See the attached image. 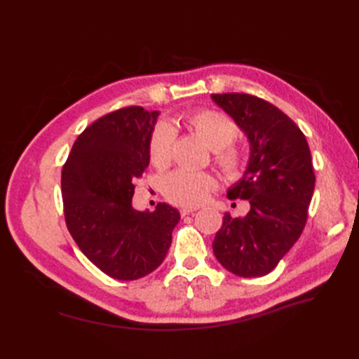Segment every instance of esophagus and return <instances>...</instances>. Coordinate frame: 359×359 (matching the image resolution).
<instances>
[{
  "mask_svg": "<svg viewBox=\"0 0 359 359\" xmlns=\"http://www.w3.org/2000/svg\"><path fill=\"white\" fill-rule=\"evenodd\" d=\"M196 211H198L196 208H181L180 214H181L182 217H186V215H189V214H193V212H196Z\"/></svg>",
  "mask_w": 359,
  "mask_h": 359,
  "instance_id": "1",
  "label": "esophagus"
}]
</instances>
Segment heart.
Returning <instances> with one entry per match:
<instances>
[{
	"instance_id": "1",
	"label": "heart",
	"mask_w": 359,
	"mask_h": 359,
	"mask_svg": "<svg viewBox=\"0 0 359 359\" xmlns=\"http://www.w3.org/2000/svg\"><path fill=\"white\" fill-rule=\"evenodd\" d=\"M187 124L205 145L212 149L214 163L229 180L244 175L248 165L245 149L233 140L240 135V127L227 115L214 109H199L187 115ZM175 133L169 124L154 127L148 142L149 161L156 169H166L172 161ZM214 177L210 173L175 170L165 180V196L177 205L196 206L206 201L214 189Z\"/></svg>"
}]
</instances>
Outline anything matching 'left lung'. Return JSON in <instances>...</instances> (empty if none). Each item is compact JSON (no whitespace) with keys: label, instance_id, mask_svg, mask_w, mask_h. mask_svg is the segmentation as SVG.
<instances>
[{"label":"left lung","instance_id":"obj_1","mask_svg":"<svg viewBox=\"0 0 359 359\" xmlns=\"http://www.w3.org/2000/svg\"><path fill=\"white\" fill-rule=\"evenodd\" d=\"M250 142L244 177L227 190L231 199L248 201L244 217L226 212L215 233L217 260L240 277H262L298 241L307 223L314 190L307 139L278 107L244 93L212 94Z\"/></svg>","mask_w":359,"mask_h":359}]
</instances>
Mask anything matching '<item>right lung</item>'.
I'll return each instance as SVG.
<instances>
[{"instance_id":"add662e5","label":"right lung","mask_w":359,"mask_h":359,"mask_svg":"<svg viewBox=\"0 0 359 359\" xmlns=\"http://www.w3.org/2000/svg\"><path fill=\"white\" fill-rule=\"evenodd\" d=\"M158 112L128 106L107 114L76 139L61 173L64 217L74 243L112 278L137 280L166 257L180 212L168 203L132 206L149 165L148 142Z\"/></svg>"}]
</instances>
